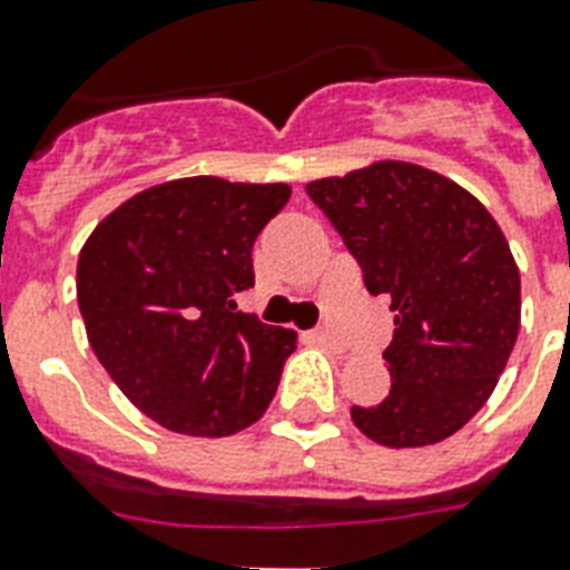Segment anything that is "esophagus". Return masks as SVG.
<instances>
[{"instance_id": "esophagus-1", "label": "esophagus", "mask_w": 570, "mask_h": 570, "mask_svg": "<svg viewBox=\"0 0 570 570\" xmlns=\"http://www.w3.org/2000/svg\"><path fill=\"white\" fill-rule=\"evenodd\" d=\"M309 342H313V345H318V348L333 351V354H342V351H345V345H342L340 336H333V333H327V331H313L309 333Z\"/></svg>"}]
</instances>
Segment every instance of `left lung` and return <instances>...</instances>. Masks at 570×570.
<instances>
[{
  "label": "left lung",
  "mask_w": 570,
  "mask_h": 570,
  "mask_svg": "<svg viewBox=\"0 0 570 570\" xmlns=\"http://www.w3.org/2000/svg\"><path fill=\"white\" fill-rule=\"evenodd\" d=\"M365 289L390 295V395L351 406L386 448L436 445L465 428L507 368L521 325V275L501 225L456 180L406 160H374L307 184Z\"/></svg>",
  "instance_id": "1"
}]
</instances>
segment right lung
Here are the masks:
<instances>
[{
    "instance_id": "add662e5",
    "label": "right lung",
    "mask_w": 570,
    "mask_h": 570,
    "mask_svg": "<svg viewBox=\"0 0 570 570\" xmlns=\"http://www.w3.org/2000/svg\"><path fill=\"white\" fill-rule=\"evenodd\" d=\"M289 184L175 178L110 210L78 257L87 340L140 413L187 436L222 439L266 413L289 327L237 309L252 248Z\"/></svg>"
}]
</instances>
